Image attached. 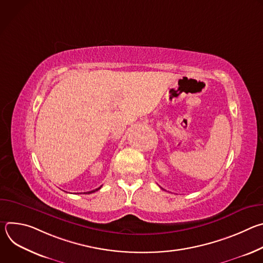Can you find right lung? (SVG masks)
I'll return each mask as SVG.
<instances>
[{"label": "right lung", "instance_id": "obj_1", "mask_svg": "<svg viewBox=\"0 0 263 263\" xmlns=\"http://www.w3.org/2000/svg\"><path fill=\"white\" fill-rule=\"evenodd\" d=\"M102 187V186H101ZM101 187H99V189H96V190H93V191H91V192H88V193H84V194H92V193H95V192H97V191H99Z\"/></svg>", "mask_w": 263, "mask_h": 263}]
</instances>
